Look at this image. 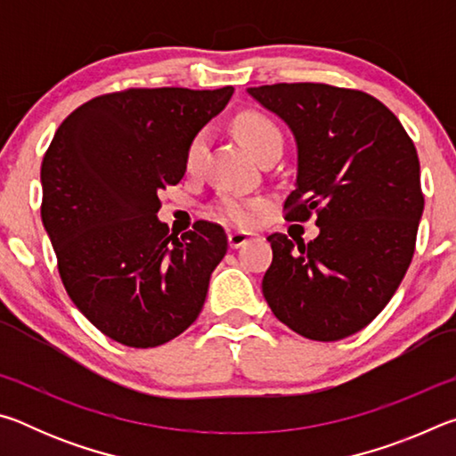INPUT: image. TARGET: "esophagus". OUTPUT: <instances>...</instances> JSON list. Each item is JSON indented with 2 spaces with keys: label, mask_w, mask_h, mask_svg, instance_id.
I'll use <instances>...</instances> for the list:
<instances>
[{
  "label": "esophagus",
  "mask_w": 456,
  "mask_h": 456,
  "mask_svg": "<svg viewBox=\"0 0 456 456\" xmlns=\"http://www.w3.org/2000/svg\"><path fill=\"white\" fill-rule=\"evenodd\" d=\"M256 237V233H251V231H231V233L227 235L229 239V247L231 249H239L243 243L251 241V239Z\"/></svg>",
  "instance_id": "1"
}]
</instances>
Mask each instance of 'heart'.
I'll return each instance as SVG.
<instances>
[{"label":"heart","instance_id":"obj_1","mask_svg":"<svg viewBox=\"0 0 456 456\" xmlns=\"http://www.w3.org/2000/svg\"><path fill=\"white\" fill-rule=\"evenodd\" d=\"M237 134L241 138V142L249 149L253 154L264 152L269 146H280L281 149V133L275 126L272 118L264 117L259 112H243L241 117L235 120ZM203 136H197L191 142L187 151V168H195L200 154H203ZM264 209V200L259 199H233L227 197L219 200L217 215L223 221L233 223V225H251L256 223L259 211Z\"/></svg>","mask_w":456,"mask_h":456}]
</instances>
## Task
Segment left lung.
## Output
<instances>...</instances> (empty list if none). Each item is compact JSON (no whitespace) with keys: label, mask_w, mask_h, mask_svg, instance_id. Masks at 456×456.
Listing matches in <instances>:
<instances>
[{"label":"left lung","mask_w":456,"mask_h":456,"mask_svg":"<svg viewBox=\"0 0 456 456\" xmlns=\"http://www.w3.org/2000/svg\"><path fill=\"white\" fill-rule=\"evenodd\" d=\"M280 117L297 149L289 221L315 213L318 237H267L273 261L261 289L299 336L336 342L366 328L412 261L424 209L420 163L400 120L360 90L299 82L247 88Z\"/></svg>","instance_id":"left-lung-1"}]
</instances>
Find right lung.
Wrapping results in <instances>:
<instances>
[{
  "mask_svg": "<svg viewBox=\"0 0 456 456\" xmlns=\"http://www.w3.org/2000/svg\"><path fill=\"white\" fill-rule=\"evenodd\" d=\"M233 92H114L76 108L52 138L40 173L44 229L68 296L114 342L154 348L203 310L227 235L209 221L168 233L159 191L183 179L191 142Z\"/></svg>",
  "mask_w": 456,
  "mask_h": 456,
  "instance_id": "obj_1",
  "label": "right lung"
}]
</instances>
